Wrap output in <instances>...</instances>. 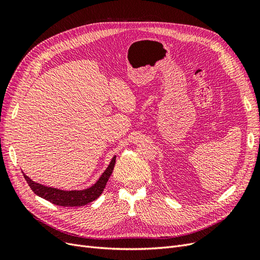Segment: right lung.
<instances>
[{"label": "right lung", "mask_w": 260, "mask_h": 260, "mask_svg": "<svg viewBox=\"0 0 260 260\" xmlns=\"http://www.w3.org/2000/svg\"><path fill=\"white\" fill-rule=\"evenodd\" d=\"M115 162H116V156L113 157L111 162L108 165V167L106 168V170L103 172V174L101 175V177L99 178L96 182L93 185L89 186L88 188H83V190L65 191L56 187L45 186L43 184L35 182V181L31 180L28 176L23 174V172L22 174L31 190H32L38 196H40V198L58 206H65V207L83 206L93 201H95L102 194V192L104 191L107 181L114 170Z\"/></svg>", "instance_id": "right-lung-1"}]
</instances>
